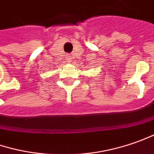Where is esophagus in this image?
Returning a JSON list of instances; mask_svg holds the SVG:
<instances>
[{"label":"esophagus","mask_w":154,"mask_h":154,"mask_svg":"<svg viewBox=\"0 0 154 154\" xmlns=\"http://www.w3.org/2000/svg\"><path fill=\"white\" fill-rule=\"evenodd\" d=\"M67 61H68V62H70V61H71V59H70V58H69V57H67Z\"/></svg>","instance_id":"1"}]
</instances>
